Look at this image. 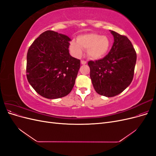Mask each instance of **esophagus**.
Wrapping results in <instances>:
<instances>
[{
    "mask_svg": "<svg viewBox=\"0 0 156 156\" xmlns=\"http://www.w3.org/2000/svg\"><path fill=\"white\" fill-rule=\"evenodd\" d=\"M81 64H87V61H85V60H81Z\"/></svg>",
    "mask_w": 156,
    "mask_h": 156,
    "instance_id": "34e87169",
    "label": "esophagus"
}]
</instances>
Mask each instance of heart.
Segmentation results:
<instances>
[{"label":"heart","instance_id":"1","mask_svg":"<svg viewBox=\"0 0 156 156\" xmlns=\"http://www.w3.org/2000/svg\"><path fill=\"white\" fill-rule=\"evenodd\" d=\"M110 42L105 36H100L96 33L79 36L77 42L70 43V49L75 56L80 57L83 49L87 50V55L92 58L98 59L104 56L108 49Z\"/></svg>","mask_w":156,"mask_h":156}]
</instances>
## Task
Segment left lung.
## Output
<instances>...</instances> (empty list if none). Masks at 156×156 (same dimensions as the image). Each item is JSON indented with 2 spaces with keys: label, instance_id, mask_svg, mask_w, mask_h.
Segmentation results:
<instances>
[{
  "label": "left lung",
  "instance_id": "left-lung-1",
  "mask_svg": "<svg viewBox=\"0 0 156 156\" xmlns=\"http://www.w3.org/2000/svg\"><path fill=\"white\" fill-rule=\"evenodd\" d=\"M111 32L114 43L109 53L104 58L88 62L94 89L106 97L115 96L129 85L136 60V51L130 40L115 31Z\"/></svg>",
  "mask_w": 156,
  "mask_h": 156
}]
</instances>
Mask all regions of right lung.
Wrapping results in <instances>:
<instances>
[{
  "mask_svg": "<svg viewBox=\"0 0 156 156\" xmlns=\"http://www.w3.org/2000/svg\"><path fill=\"white\" fill-rule=\"evenodd\" d=\"M70 41L66 35L47 30L30 46L27 56V77L40 96L56 99L72 91L80 60L69 55Z\"/></svg>",
  "mask_w": 156,
  "mask_h": 156,
  "instance_id": "right-lung-1",
  "label": "right lung"
}]
</instances>
